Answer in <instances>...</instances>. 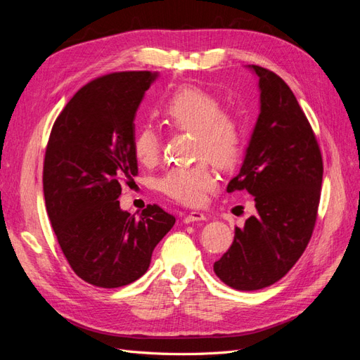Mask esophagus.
<instances>
[{"label":"esophagus","mask_w":360,"mask_h":360,"mask_svg":"<svg viewBox=\"0 0 360 360\" xmlns=\"http://www.w3.org/2000/svg\"><path fill=\"white\" fill-rule=\"evenodd\" d=\"M207 217L204 213L201 212H191L189 214H186L183 217V222L184 224H192V222H198V221H205Z\"/></svg>","instance_id":"obj_1"}]
</instances>
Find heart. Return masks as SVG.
<instances>
[{
    "instance_id": "heart-1",
    "label": "heart",
    "mask_w": 360,
    "mask_h": 360,
    "mask_svg": "<svg viewBox=\"0 0 360 360\" xmlns=\"http://www.w3.org/2000/svg\"><path fill=\"white\" fill-rule=\"evenodd\" d=\"M159 114L169 127L192 132L195 156L207 158L217 168L233 167L242 153L240 122L224 112L221 101L209 91L198 86H181L160 103ZM134 151L144 165H153L158 160L160 139L153 127L144 126L138 130ZM213 186L214 177L205 162L172 168L159 181L163 193L188 205H200Z\"/></svg>"
}]
</instances>
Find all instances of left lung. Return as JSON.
Wrapping results in <instances>:
<instances>
[{
  "label": "left lung",
  "instance_id": "obj_1",
  "mask_svg": "<svg viewBox=\"0 0 360 360\" xmlns=\"http://www.w3.org/2000/svg\"><path fill=\"white\" fill-rule=\"evenodd\" d=\"M258 78L259 114L243 163L226 192L246 189L257 213L234 230V242L213 270L234 290L275 284L308 246L317 219L323 160L296 96L278 75L246 66Z\"/></svg>",
  "mask_w": 360,
  "mask_h": 360
}]
</instances>
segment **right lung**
<instances>
[{"label": "right lung", "mask_w": 360, "mask_h": 360, "mask_svg": "<svg viewBox=\"0 0 360 360\" xmlns=\"http://www.w3.org/2000/svg\"><path fill=\"white\" fill-rule=\"evenodd\" d=\"M159 72H120L76 93L53 123L43 167L51 225L73 271L117 288L143 276L176 224L159 205L138 217L120 207L122 181L138 172L135 117Z\"/></svg>", "instance_id": "add662e5"}]
</instances>
